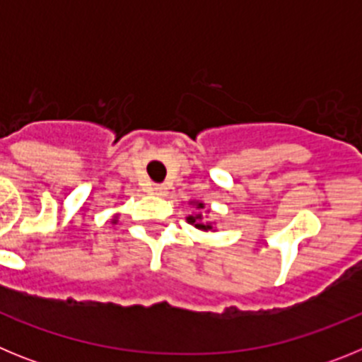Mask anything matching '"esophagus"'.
<instances>
[{
	"label": "esophagus",
	"mask_w": 362,
	"mask_h": 362,
	"mask_svg": "<svg viewBox=\"0 0 362 362\" xmlns=\"http://www.w3.org/2000/svg\"><path fill=\"white\" fill-rule=\"evenodd\" d=\"M152 192L156 196H166V194H168V187H166V185H153Z\"/></svg>",
	"instance_id": "1"
}]
</instances>
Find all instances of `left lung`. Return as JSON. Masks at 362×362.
Masks as SVG:
<instances>
[{
	"mask_svg": "<svg viewBox=\"0 0 362 362\" xmlns=\"http://www.w3.org/2000/svg\"><path fill=\"white\" fill-rule=\"evenodd\" d=\"M199 209H201V204H199ZM196 219H201V216L188 217V223H192V225H196L197 228H201V230H210V228H212V226H210V225H201V223H197Z\"/></svg>",
	"mask_w": 362,
	"mask_h": 362,
	"instance_id": "1",
	"label": "left lung"
}]
</instances>
